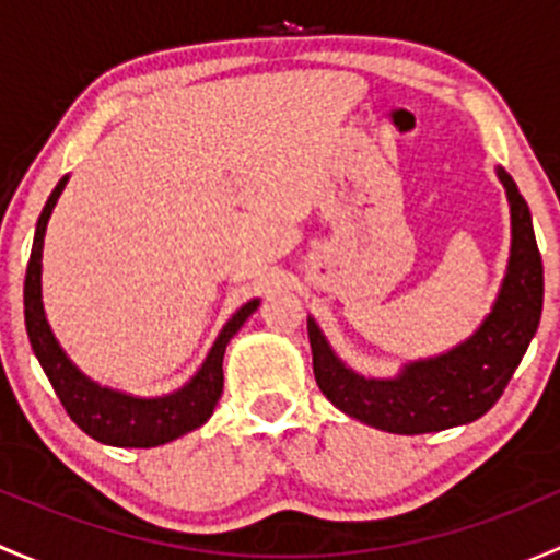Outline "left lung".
I'll return each instance as SVG.
<instances>
[{"label": "left lung", "mask_w": 560, "mask_h": 560, "mask_svg": "<svg viewBox=\"0 0 560 560\" xmlns=\"http://www.w3.org/2000/svg\"><path fill=\"white\" fill-rule=\"evenodd\" d=\"M512 208V257L493 312L453 352L420 360L395 380H365L349 371L327 347L314 319L308 341L316 385L349 417L389 433H431L482 417L501 398L539 327L545 268L530 224L528 202L515 180L499 171Z\"/></svg>", "instance_id": "left-lung-1"}]
</instances>
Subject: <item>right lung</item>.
Listing matches in <instances>:
<instances>
[{
    "label": "right lung",
    "mask_w": 560,
    "mask_h": 560,
    "mask_svg": "<svg viewBox=\"0 0 560 560\" xmlns=\"http://www.w3.org/2000/svg\"><path fill=\"white\" fill-rule=\"evenodd\" d=\"M67 178L56 184L50 191L48 202H45L43 213L37 219L35 244H32L30 265H26V281H24V319L26 332H30V343L35 349L39 365H43L45 376L54 385L59 395L61 406L70 415V420L89 433L92 439L113 447H160V444L173 442V439L184 436V433L200 428L208 417L213 415V406L222 398L224 374L222 360L224 349H228L230 338L241 330V325L252 316L259 301H248L233 319L224 325L219 332L217 343L208 352L206 363L197 371L195 380L178 393L165 395V398H132V395L113 393V389L94 385L89 382L75 365L67 360L61 347L56 343L54 332H50L48 322L43 312V295H39V259H43V235L45 224H48L50 211H54L56 200H59L61 189H65Z\"/></svg>",
    "instance_id": "1"
}]
</instances>
